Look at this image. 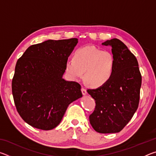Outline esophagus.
<instances>
[{
  "label": "esophagus",
  "mask_w": 156,
  "mask_h": 156,
  "mask_svg": "<svg viewBox=\"0 0 156 156\" xmlns=\"http://www.w3.org/2000/svg\"><path fill=\"white\" fill-rule=\"evenodd\" d=\"M81 91H82V94H83V95H84V96H85V95L87 94V90L84 88L82 87L81 89Z\"/></svg>",
  "instance_id": "esophagus-1"
}]
</instances>
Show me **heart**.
I'll return each mask as SVG.
<instances>
[{
	"label": "heart",
	"instance_id": "heart-1",
	"mask_svg": "<svg viewBox=\"0 0 156 156\" xmlns=\"http://www.w3.org/2000/svg\"><path fill=\"white\" fill-rule=\"evenodd\" d=\"M116 66V59L112 52L87 46L78 49L73 60L66 62V72L73 80H84L92 87H99L110 80Z\"/></svg>",
	"mask_w": 156,
	"mask_h": 156
}]
</instances>
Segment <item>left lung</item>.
Here are the masks:
<instances>
[{
    "mask_svg": "<svg viewBox=\"0 0 156 156\" xmlns=\"http://www.w3.org/2000/svg\"><path fill=\"white\" fill-rule=\"evenodd\" d=\"M112 47L116 66L110 80L87 92L96 102L89 122L100 133L120 132L133 117L138 107L142 76L136 56L119 39L102 43Z\"/></svg>",
    "mask_w": 156,
    "mask_h": 156,
    "instance_id": "left-lung-1",
    "label": "left lung"
}]
</instances>
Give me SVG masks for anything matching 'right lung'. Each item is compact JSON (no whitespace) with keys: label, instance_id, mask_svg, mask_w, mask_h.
Masks as SVG:
<instances>
[{"label":"right lung","instance_id":"obj_1","mask_svg":"<svg viewBox=\"0 0 156 156\" xmlns=\"http://www.w3.org/2000/svg\"><path fill=\"white\" fill-rule=\"evenodd\" d=\"M77 38L48 40L29 47L18 60L12 89L17 112L28 125L51 130L69 105L83 96L81 86L62 78Z\"/></svg>","mask_w":156,"mask_h":156}]
</instances>
